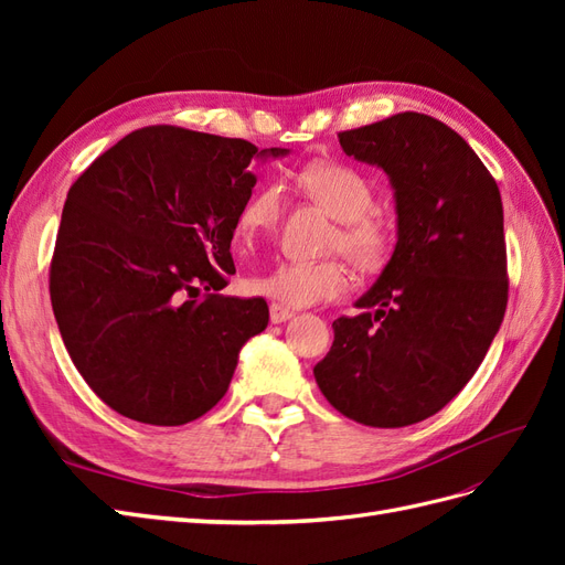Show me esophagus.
Here are the masks:
<instances>
[{
    "label": "esophagus",
    "instance_id": "1",
    "mask_svg": "<svg viewBox=\"0 0 565 565\" xmlns=\"http://www.w3.org/2000/svg\"><path fill=\"white\" fill-rule=\"evenodd\" d=\"M292 316H295V313L289 311V309H285V306H280V303H270V322H273V324L285 322V320H289Z\"/></svg>",
    "mask_w": 565,
    "mask_h": 565
}]
</instances>
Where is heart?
I'll return each instance as SVG.
<instances>
[{"instance_id": "b5f03b06", "label": "heart", "mask_w": 565, "mask_h": 565, "mask_svg": "<svg viewBox=\"0 0 565 565\" xmlns=\"http://www.w3.org/2000/svg\"><path fill=\"white\" fill-rule=\"evenodd\" d=\"M299 183L320 207L339 221L332 247L363 270H377L391 254L393 233L388 221L372 212L374 195L370 181L353 167L339 162H316L301 169ZM282 191L278 183H264L245 200L237 212L235 233L252 243L276 226ZM249 289L289 309H306L320 301L344 297L351 276L339 262H282L273 270L254 276Z\"/></svg>"}]
</instances>
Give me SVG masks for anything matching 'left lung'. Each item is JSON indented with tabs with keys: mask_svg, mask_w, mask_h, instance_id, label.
<instances>
[{
	"mask_svg": "<svg viewBox=\"0 0 565 565\" xmlns=\"http://www.w3.org/2000/svg\"><path fill=\"white\" fill-rule=\"evenodd\" d=\"M347 156L384 169L398 243L313 377L341 415L377 429L417 424L467 386L507 311L500 188L457 131L398 113L341 131Z\"/></svg>",
	"mask_w": 565,
	"mask_h": 565,
	"instance_id": "1",
	"label": "left lung"
}]
</instances>
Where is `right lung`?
Here are the masks:
<instances>
[{
	"instance_id": "1",
	"label": "right lung",
	"mask_w": 565,
	"mask_h": 565,
	"mask_svg": "<svg viewBox=\"0 0 565 565\" xmlns=\"http://www.w3.org/2000/svg\"><path fill=\"white\" fill-rule=\"evenodd\" d=\"M287 148L181 127L127 134L96 158L61 216L49 292L63 344L96 396L129 419L179 426L226 396L264 299L218 295L256 160Z\"/></svg>"
}]
</instances>
